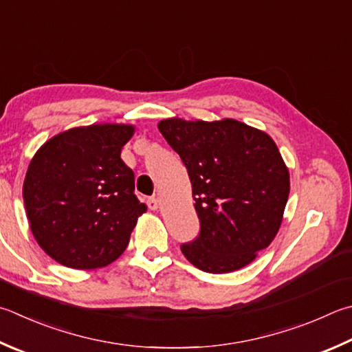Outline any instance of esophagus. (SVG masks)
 <instances>
[{"label":"esophagus","instance_id":"esophagus-1","mask_svg":"<svg viewBox=\"0 0 352 352\" xmlns=\"http://www.w3.org/2000/svg\"><path fill=\"white\" fill-rule=\"evenodd\" d=\"M146 204H148V208L151 210H155L160 206V200H158V198H155V197H151V198H148V201H146Z\"/></svg>","mask_w":352,"mask_h":352}]
</instances>
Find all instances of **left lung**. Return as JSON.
I'll return each instance as SVG.
<instances>
[{
  "label": "left lung",
  "mask_w": 352,
  "mask_h": 352,
  "mask_svg": "<svg viewBox=\"0 0 352 352\" xmlns=\"http://www.w3.org/2000/svg\"><path fill=\"white\" fill-rule=\"evenodd\" d=\"M192 183L200 234L182 252L210 274L237 271L278 232L289 195V172L267 133L237 120L158 123Z\"/></svg>",
  "instance_id": "1"
}]
</instances>
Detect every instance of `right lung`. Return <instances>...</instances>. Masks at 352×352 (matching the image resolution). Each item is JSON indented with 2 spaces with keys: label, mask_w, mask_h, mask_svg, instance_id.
I'll use <instances>...</instances> for the list:
<instances>
[{
  "label": "right lung",
  "mask_w": 352,
  "mask_h": 352,
  "mask_svg": "<svg viewBox=\"0 0 352 352\" xmlns=\"http://www.w3.org/2000/svg\"><path fill=\"white\" fill-rule=\"evenodd\" d=\"M133 126L94 124L58 133L29 164L23 198L30 231L49 257L74 270L117 260L146 212L120 154Z\"/></svg>",
  "instance_id": "add662e5"
}]
</instances>
